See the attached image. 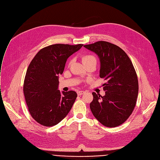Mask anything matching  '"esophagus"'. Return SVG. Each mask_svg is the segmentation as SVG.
<instances>
[{
	"label": "esophagus",
	"mask_w": 160,
	"mask_h": 160,
	"mask_svg": "<svg viewBox=\"0 0 160 160\" xmlns=\"http://www.w3.org/2000/svg\"><path fill=\"white\" fill-rule=\"evenodd\" d=\"M84 93H85V91H78L77 92V94H78V96H81V95H82V94H83Z\"/></svg>",
	"instance_id": "1"
}]
</instances>
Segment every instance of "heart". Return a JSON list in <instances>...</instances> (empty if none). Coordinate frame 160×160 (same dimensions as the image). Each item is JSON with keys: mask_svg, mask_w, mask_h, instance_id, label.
Masks as SVG:
<instances>
[{"mask_svg": "<svg viewBox=\"0 0 160 160\" xmlns=\"http://www.w3.org/2000/svg\"><path fill=\"white\" fill-rule=\"evenodd\" d=\"M81 58H82V62H83L84 63H86L89 62V61H91V60H95V59H96L95 57H94L93 55H91V54H85V55H83ZM72 61H73V60H72V58H71V59L69 60V62H68V66H70L71 65V63H72Z\"/></svg>", "mask_w": 160, "mask_h": 160, "instance_id": "heart-1", "label": "heart"}]
</instances>
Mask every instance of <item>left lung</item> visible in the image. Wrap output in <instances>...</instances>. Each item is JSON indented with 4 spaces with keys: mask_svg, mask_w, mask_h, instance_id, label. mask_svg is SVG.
I'll return each mask as SVG.
<instances>
[{
    "mask_svg": "<svg viewBox=\"0 0 160 160\" xmlns=\"http://www.w3.org/2000/svg\"><path fill=\"white\" fill-rule=\"evenodd\" d=\"M84 47L98 55L100 77L107 81L104 97L92 92L91 112L104 126L117 127L129 117L136 104L139 84L136 70L129 56L114 44L99 41Z\"/></svg>",
    "mask_w": 160,
    "mask_h": 160,
    "instance_id": "obj_1",
    "label": "left lung"
}]
</instances>
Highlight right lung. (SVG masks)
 Returning <instances> with one entry per match:
<instances>
[{"mask_svg":"<svg viewBox=\"0 0 160 160\" xmlns=\"http://www.w3.org/2000/svg\"><path fill=\"white\" fill-rule=\"evenodd\" d=\"M82 44H54L41 49L30 62L23 84L28 109L42 125L58 124L70 112L78 97L74 91L58 90V75L64 70L67 59Z\"/></svg>","mask_w":160,"mask_h":160,"instance_id":"right-lung-1","label":"right lung"}]
</instances>
